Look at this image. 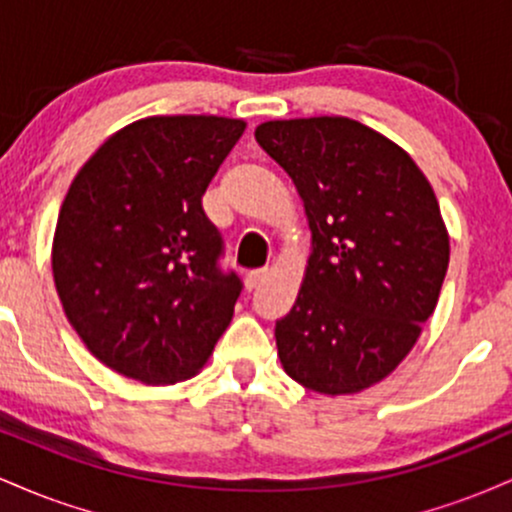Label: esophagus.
<instances>
[{
  "label": "esophagus",
  "instance_id": "esophagus-1",
  "mask_svg": "<svg viewBox=\"0 0 512 512\" xmlns=\"http://www.w3.org/2000/svg\"><path fill=\"white\" fill-rule=\"evenodd\" d=\"M267 276H269L267 269H257V272H250L248 276H245V289H248V291H255L257 286H260L262 281L267 279Z\"/></svg>",
  "mask_w": 512,
  "mask_h": 512
}]
</instances>
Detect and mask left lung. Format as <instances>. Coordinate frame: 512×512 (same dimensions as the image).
Listing matches in <instances>:
<instances>
[{"instance_id": "1", "label": "left lung", "mask_w": 512, "mask_h": 512, "mask_svg": "<svg viewBox=\"0 0 512 512\" xmlns=\"http://www.w3.org/2000/svg\"><path fill=\"white\" fill-rule=\"evenodd\" d=\"M255 139L310 226L301 291L274 330L281 366L320 395H356L407 358L438 305L450 236L436 192L402 146L351 117L269 120Z\"/></svg>"}]
</instances>
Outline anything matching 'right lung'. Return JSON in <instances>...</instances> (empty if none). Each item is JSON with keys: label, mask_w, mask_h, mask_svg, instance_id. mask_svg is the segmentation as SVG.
Returning <instances> with one entry per match:
<instances>
[{"label": "right lung", "mask_w": 512, "mask_h": 512, "mask_svg": "<svg viewBox=\"0 0 512 512\" xmlns=\"http://www.w3.org/2000/svg\"><path fill=\"white\" fill-rule=\"evenodd\" d=\"M243 120L154 115L98 146L69 185L52 276L81 342L144 385L195 378L231 325L240 279L219 269L202 209Z\"/></svg>", "instance_id": "1"}]
</instances>
